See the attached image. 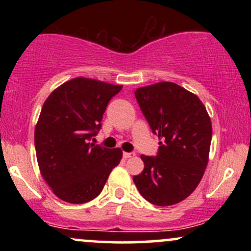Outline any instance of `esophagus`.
<instances>
[{"mask_svg":"<svg viewBox=\"0 0 251 251\" xmlns=\"http://www.w3.org/2000/svg\"><path fill=\"white\" fill-rule=\"evenodd\" d=\"M123 155H124V158H132V157H134L135 153H133V152H124Z\"/></svg>","mask_w":251,"mask_h":251,"instance_id":"34e87169","label":"esophagus"}]
</instances>
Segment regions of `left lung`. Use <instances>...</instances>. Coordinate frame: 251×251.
I'll return each mask as SVG.
<instances>
[{
    "mask_svg": "<svg viewBox=\"0 0 251 251\" xmlns=\"http://www.w3.org/2000/svg\"><path fill=\"white\" fill-rule=\"evenodd\" d=\"M134 96L160 146L157 157L140 155L144 170L133 181L150 203L174 205L189 197L203 177L211 120L200 98L175 82L137 88Z\"/></svg>",
    "mask_w": 251,
    "mask_h": 251,
    "instance_id": "obj_1",
    "label": "left lung"
}]
</instances>
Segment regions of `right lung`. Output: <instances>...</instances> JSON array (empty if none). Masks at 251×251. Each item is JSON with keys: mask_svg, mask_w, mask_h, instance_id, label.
I'll list each match as a JSON object with an SVG mask.
<instances>
[{"mask_svg": "<svg viewBox=\"0 0 251 251\" xmlns=\"http://www.w3.org/2000/svg\"><path fill=\"white\" fill-rule=\"evenodd\" d=\"M122 88L79 76L54 89L43 103L34 133L37 164L60 200L72 204L94 200L122 160L120 149L89 143L101 127L109 100Z\"/></svg>", "mask_w": 251, "mask_h": 251, "instance_id": "1", "label": "right lung"}]
</instances>
